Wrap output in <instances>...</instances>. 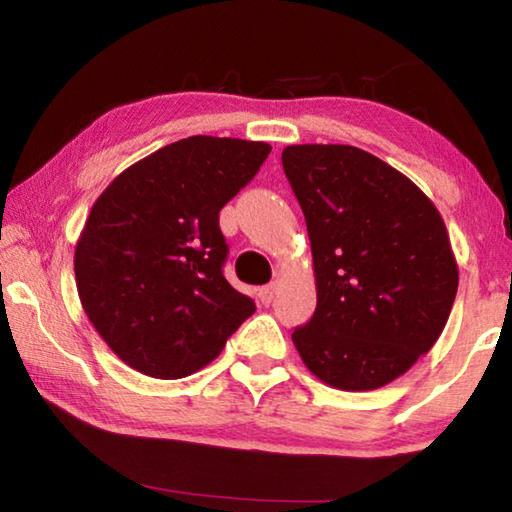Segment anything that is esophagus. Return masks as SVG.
Masks as SVG:
<instances>
[{"instance_id":"34e87169","label":"esophagus","mask_w":512,"mask_h":512,"mask_svg":"<svg viewBox=\"0 0 512 512\" xmlns=\"http://www.w3.org/2000/svg\"><path fill=\"white\" fill-rule=\"evenodd\" d=\"M277 287H280V282H271V284H266V287L259 289V300H262L264 305H271L275 293H277Z\"/></svg>"}]
</instances>
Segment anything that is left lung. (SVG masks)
Wrapping results in <instances>:
<instances>
[{"instance_id":"8db88e82","label":"left lung","mask_w":512,"mask_h":512,"mask_svg":"<svg viewBox=\"0 0 512 512\" xmlns=\"http://www.w3.org/2000/svg\"><path fill=\"white\" fill-rule=\"evenodd\" d=\"M282 167L302 207L316 311L293 329L300 359L327 386L375 391L427 354L447 325L458 266L422 189L348 144H293Z\"/></svg>"}]
</instances>
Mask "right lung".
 Masks as SVG:
<instances>
[{"label":"right lung","mask_w":512,"mask_h":512,"mask_svg":"<svg viewBox=\"0 0 512 512\" xmlns=\"http://www.w3.org/2000/svg\"><path fill=\"white\" fill-rule=\"evenodd\" d=\"M271 153L194 135L121 171L94 201L74 273L90 323L142 375L180 379L219 357L255 302L223 277L221 207Z\"/></svg>","instance_id":"obj_1"}]
</instances>
